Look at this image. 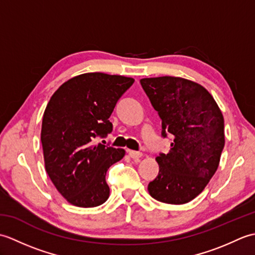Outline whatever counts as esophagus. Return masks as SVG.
<instances>
[{"mask_svg":"<svg viewBox=\"0 0 255 255\" xmlns=\"http://www.w3.org/2000/svg\"><path fill=\"white\" fill-rule=\"evenodd\" d=\"M128 154L131 159H139L142 156L141 152H138V151H133V150H128Z\"/></svg>","mask_w":255,"mask_h":255,"instance_id":"obj_1","label":"esophagus"}]
</instances>
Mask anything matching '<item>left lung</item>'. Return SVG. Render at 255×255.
I'll list each match as a JSON object with an SVG mask.
<instances>
[{
  "label": "left lung",
  "instance_id": "1",
  "mask_svg": "<svg viewBox=\"0 0 255 255\" xmlns=\"http://www.w3.org/2000/svg\"><path fill=\"white\" fill-rule=\"evenodd\" d=\"M140 83L162 119V136H174L169 153L155 158L160 170L148 192L161 203L186 204L218 169L225 145L223 113L213 95L191 80L165 75Z\"/></svg>",
  "mask_w": 255,
  "mask_h": 255
}]
</instances>
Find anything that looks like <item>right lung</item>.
Masks as SVG:
<instances>
[{
    "mask_svg": "<svg viewBox=\"0 0 255 255\" xmlns=\"http://www.w3.org/2000/svg\"><path fill=\"white\" fill-rule=\"evenodd\" d=\"M134 80L90 72L66 81L48 103L41 124L46 171L70 204L96 207L110 197L105 175L125 150L95 144L113 130L110 117Z\"/></svg>",
    "mask_w": 255,
    "mask_h": 255,
    "instance_id": "add662e5",
    "label": "right lung"
}]
</instances>
